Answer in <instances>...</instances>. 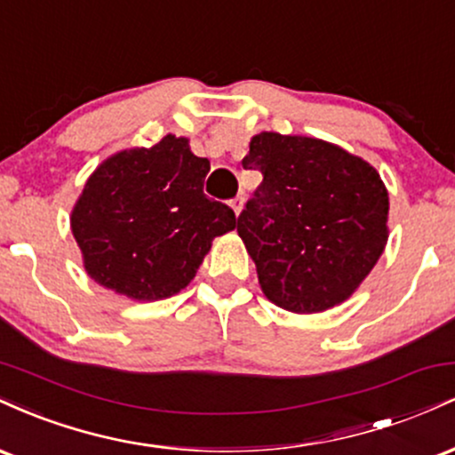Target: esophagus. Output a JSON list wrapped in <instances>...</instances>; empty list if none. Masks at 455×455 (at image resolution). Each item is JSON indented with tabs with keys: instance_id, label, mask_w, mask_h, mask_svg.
Listing matches in <instances>:
<instances>
[{
	"instance_id": "obj_1",
	"label": "esophagus",
	"mask_w": 455,
	"mask_h": 455,
	"mask_svg": "<svg viewBox=\"0 0 455 455\" xmlns=\"http://www.w3.org/2000/svg\"><path fill=\"white\" fill-rule=\"evenodd\" d=\"M231 207H233V212L239 216V213H242V207H243V196H235L231 201Z\"/></svg>"
}]
</instances>
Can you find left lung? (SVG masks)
Segmentation results:
<instances>
[{
	"instance_id": "obj_1",
	"label": "left lung",
	"mask_w": 455,
	"mask_h": 455,
	"mask_svg": "<svg viewBox=\"0 0 455 455\" xmlns=\"http://www.w3.org/2000/svg\"><path fill=\"white\" fill-rule=\"evenodd\" d=\"M242 164L263 184L237 218L271 304L315 315L347 301L383 254L389 192L374 166L315 137L260 132Z\"/></svg>"
}]
</instances>
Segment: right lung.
<instances>
[{
	"label": "right lung",
	"mask_w": 455,
	"mask_h": 455,
	"mask_svg": "<svg viewBox=\"0 0 455 455\" xmlns=\"http://www.w3.org/2000/svg\"><path fill=\"white\" fill-rule=\"evenodd\" d=\"M207 173L210 160L175 134L98 164L70 213L87 275L134 301L186 289L213 237L237 227L231 207L203 195Z\"/></svg>",
	"instance_id": "add662e5"
}]
</instances>
